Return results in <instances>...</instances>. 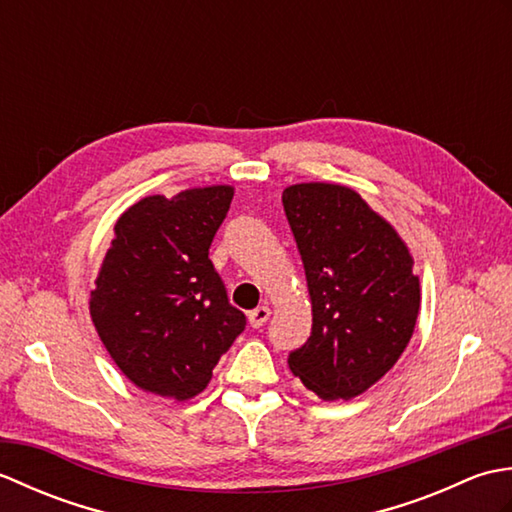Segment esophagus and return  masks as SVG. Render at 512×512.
<instances>
[{
  "label": "esophagus",
  "mask_w": 512,
  "mask_h": 512,
  "mask_svg": "<svg viewBox=\"0 0 512 512\" xmlns=\"http://www.w3.org/2000/svg\"><path fill=\"white\" fill-rule=\"evenodd\" d=\"M268 317H270L268 306H259V308L248 312V321H250V325H253V328H262V325L268 321Z\"/></svg>",
  "instance_id": "34e87169"
}]
</instances>
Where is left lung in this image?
I'll return each instance as SVG.
<instances>
[{
  "instance_id": "obj_1",
  "label": "left lung",
  "mask_w": 512,
  "mask_h": 512,
  "mask_svg": "<svg viewBox=\"0 0 512 512\" xmlns=\"http://www.w3.org/2000/svg\"><path fill=\"white\" fill-rule=\"evenodd\" d=\"M306 268L310 339L292 374L323 400H350L396 365L413 334L420 281L398 233L356 191L295 184L281 195Z\"/></svg>"
}]
</instances>
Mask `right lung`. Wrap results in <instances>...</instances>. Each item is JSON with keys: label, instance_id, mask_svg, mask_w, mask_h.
Instances as JSON below:
<instances>
[{"label": "right lung", "instance_id": "add662e5", "mask_svg": "<svg viewBox=\"0 0 512 512\" xmlns=\"http://www.w3.org/2000/svg\"><path fill=\"white\" fill-rule=\"evenodd\" d=\"M231 187L151 195L116 222L90 314L114 363L140 389L187 400L246 328L209 248Z\"/></svg>", "mask_w": 512, "mask_h": 512}]
</instances>
